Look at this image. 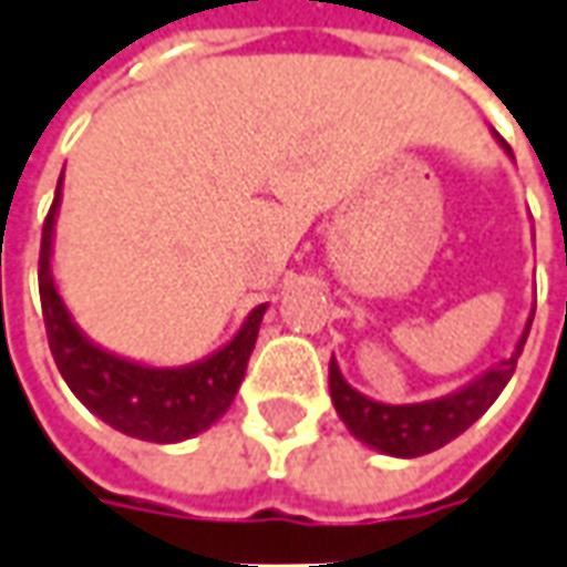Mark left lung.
Instances as JSON below:
<instances>
[{
	"instance_id": "1",
	"label": "left lung",
	"mask_w": 567,
	"mask_h": 567,
	"mask_svg": "<svg viewBox=\"0 0 567 567\" xmlns=\"http://www.w3.org/2000/svg\"><path fill=\"white\" fill-rule=\"evenodd\" d=\"M494 138L513 157L509 144L503 142L497 132H494ZM530 321H534V311L528 315V323H525L509 358L487 367L485 373H478L475 380L460 385L454 392L432 398V401H420V404H382V401L361 395L354 385L346 382L336 358H330V398H333L336 413L354 439L364 441L367 447H373L380 454L404 456V460L432 454L447 441H454L456 435H463L497 401L506 382L513 380L515 361L525 349Z\"/></svg>"
}]
</instances>
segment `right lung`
Returning <instances> with one entry per match:
<instances>
[{"mask_svg":"<svg viewBox=\"0 0 567 567\" xmlns=\"http://www.w3.org/2000/svg\"><path fill=\"white\" fill-rule=\"evenodd\" d=\"M61 187H64V172L58 178L54 203L42 225V249H39L42 318L61 377L70 385V392L97 420H104L128 439L178 444L200 435L231 408L268 306L252 308L240 323V330L221 349L185 367H151L97 346L73 321L52 275Z\"/></svg>","mask_w":567,"mask_h":567,"instance_id":"right-lung-1","label":"right lung"}]
</instances>
